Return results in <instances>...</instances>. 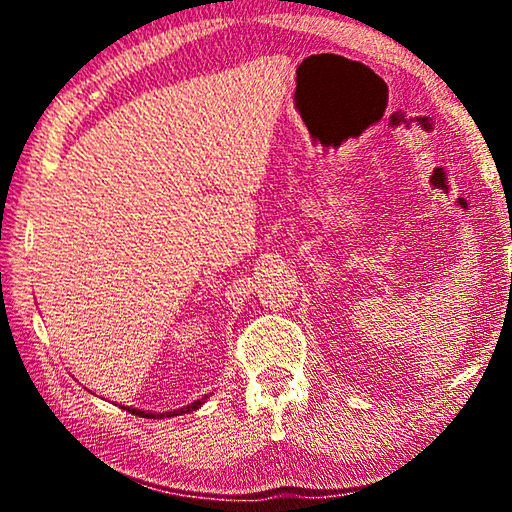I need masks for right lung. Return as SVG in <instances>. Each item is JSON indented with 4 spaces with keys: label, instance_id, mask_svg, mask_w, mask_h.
Returning <instances> with one entry per match:
<instances>
[{
    "label": "right lung",
    "instance_id": "right-lung-1",
    "mask_svg": "<svg viewBox=\"0 0 512 512\" xmlns=\"http://www.w3.org/2000/svg\"><path fill=\"white\" fill-rule=\"evenodd\" d=\"M207 400V395L205 397H201V400H196V402H192L189 406H185V409H178V411H169V413H146V411H140V409H131V406H128V411H131L133 415H142V418H171V415H183V413H189V411H196L198 406H201L203 402Z\"/></svg>",
    "mask_w": 512,
    "mask_h": 512
}]
</instances>
